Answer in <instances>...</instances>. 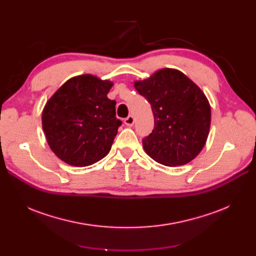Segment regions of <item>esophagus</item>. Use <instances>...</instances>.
<instances>
[{
  "instance_id": "esophagus-1",
  "label": "esophagus",
  "mask_w": 256,
  "mask_h": 256,
  "mask_svg": "<svg viewBox=\"0 0 256 256\" xmlns=\"http://www.w3.org/2000/svg\"><path fill=\"white\" fill-rule=\"evenodd\" d=\"M124 122H125V125L128 126V127H131L134 124V118L132 115H129L127 118H125V120H124Z\"/></svg>"
}]
</instances>
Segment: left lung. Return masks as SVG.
<instances>
[{
    "label": "left lung",
    "mask_w": 256,
    "mask_h": 256,
    "mask_svg": "<svg viewBox=\"0 0 256 256\" xmlns=\"http://www.w3.org/2000/svg\"><path fill=\"white\" fill-rule=\"evenodd\" d=\"M152 106V132L143 138L148 156L166 166L187 164L206 144L212 110L206 95L182 72L162 68L134 82Z\"/></svg>",
    "instance_id": "obj_1"
}]
</instances>
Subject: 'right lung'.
Returning a JSON list of instances; mask_svg holds the SVG:
<instances>
[{
	"label": "right lung",
	"instance_id": "add662e5",
	"mask_svg": "<svg viewBox=\"0 0 256 256\" xmlns=\"http://www.w3.org/2000/svg\"><path fill=\"white\" fill-rule=\"evenodd\" d=\"M110 80L85 74L72 76L44 104L42 130L51 150L74 166L96 164L109 154L122 122L115 100L108 98Z\"/></svg>",
	"mask_w": 256,
	"mask_h": 256
}]
</instances>
